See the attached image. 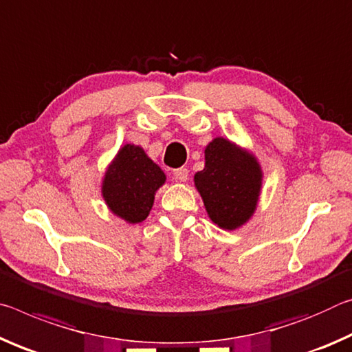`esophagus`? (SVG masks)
I'll list each match as a JSON object with an SVG mask.
<instances>
[{
	"label": "esophagus",
	"mask_w": 352,
	"mask_h": 352,
	"mask_svg": "<svg viewBox=\"0 0 352 352\" xmlns=\"http://www.w3.org/2000/svg\"><path fill=\"white\" fill-rule=\"evenodd\" d=\"M188 179V170L184 168V166H181V168H177L173 171V181L176 182H186Z\"/></svg>",
	"instance_id": "1"
}]
</instances>
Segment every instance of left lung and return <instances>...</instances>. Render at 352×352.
<instances>
[{"label": "left lung", "mask_w": 352, "mask_h": 352, "mask_svg": "<svg viewBox=\"0 0 352 352\" xmlns=\"http://www.w3.org/2000/svg\"><path fill=\"white\" fill-rule=\"evenodd\" d=\"M206 166L195 175V186L210 220L228 230L237 229L254 214L262 186L256 157L226 138L206 148Z\"/></svg>", "instance_id": "1"}]
</instances>
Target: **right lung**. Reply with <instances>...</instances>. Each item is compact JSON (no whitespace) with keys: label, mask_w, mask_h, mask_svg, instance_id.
Wrapping results in <instances>:
<instances>
[{"label":"right lung","mask_w":352,"mask_h":352,"mask_svg":"<svg viewBox=\"0 0 352 352\" xmlns=\"http://www.w3.org/2000/svg\"><path fill=\"white\" fill-rule=\"evenodd\" d=\"M164 182V171L140 146L124 145L106 171L102 197L115 215L128 223H140L148 217L155 190Z\"/></svg>","instance_id":"obj_1"}]
</instances>
